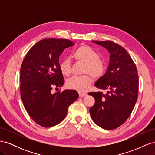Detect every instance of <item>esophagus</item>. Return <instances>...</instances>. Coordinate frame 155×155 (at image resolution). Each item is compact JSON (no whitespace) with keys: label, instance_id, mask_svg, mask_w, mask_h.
I'll use <instances>...</instances> for the list:
<instances>
[{"label":"esophagus","instance_id":"obj_1","mask_svg":"<svg viewBox=\"0 0 155 155\" xmlns=\"http://www.w3.org/2000/svg\"><path fill=\"white\" fill-rule=\"evenodd\" d=\"M79 97H83L87 95L86 93H84V92H79Z\"/></svg>","mask_w":155,"mask_h":155}]
</instances>
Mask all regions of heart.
Masks as SVG:
<instances>
[{"instance_id":"heart-1","label":"heart","mask_w":155,"mask_h":155,"mask_svg":"<svg viewBox=\"0 0 155 155\" xmlns=\"http://www.w3.org/2000/svg\"><path fill=\"white\" fill-rule=\"evenodd\" d=\"M73 58L78 61L85 63L84 74H89L94 78H100L105 74L106 67L104 62L99 58V55L87 45H81L73 52ZM60 70L65 76L71 72V66L68 59H64L59 64ZM92 78L88 74L82 76H75L67 81V87L72 90L85 92L91 86Z\"/></svg>"}]
</instances>
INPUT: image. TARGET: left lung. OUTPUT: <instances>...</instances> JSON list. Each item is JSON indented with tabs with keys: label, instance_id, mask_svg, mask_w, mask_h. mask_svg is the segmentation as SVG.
<instances>
[{
	"label": "left lung",
	"instance_id": "obj_1",
	"mask_svg": "<svg viewBox=\"0 0 155 155\" xmlns=\"http://www.w3.org/2000/svg\"><path fill=\"white\" fill-rule=\"evenodd\" d=\"M92 42L105 48L110 54V60L105 74L94 85L97 88L107 90V93L88 94L95 99V104L90 108L91 116L100 127L114 129L127 120L137 101V69L122 46L110 41Z\"/></svg>",
	"mask_w": 155,
	"mask_h": 155
}]
</instances>
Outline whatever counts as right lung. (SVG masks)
<instances>
[{"label": "right lung", "mask_w": 155, "mask_h": 155, "mask_svg": "<svg viewBox=\"0 0 155 155\" xmlns=\"http://www.w3.org/2000/svg\"><path fill=\"white\" fill-rule=\"evenodd\" d=\"M74 44L68 39H45L28 51L21 67V96L28 114L44 127L59 124L67 116L68 107L79 94L75 90L53 93L64 85L59 68V56Z\"/></svg>", "instance_id": "right-lung-1"}]
</instances>
